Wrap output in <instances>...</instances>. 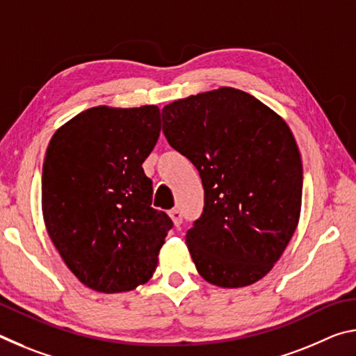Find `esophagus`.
<instances>
[{
  "label": "esophagus",
  "instance_id": "esophagus-1",
  "mask_svg": "<svg viewBox=\"0 0 356 356\" xmlns=\"http://www.w3.org/2000/svg\"><path fill=\"white\" fill-rule=\"evenodd\" d=\"M170 216H171V220H172V222L176 226H180L182 225V212H180L179 209H172V210H170Z\"/></svg>",
  "mask_w": 356,
  "mask_h": 356
}]
</instances>
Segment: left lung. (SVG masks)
Returning <instances> with one entry per match:
<instances>
[{
    "label": "left lung",
    "mask_w": 356,
    "mask_h": 356,
    "mask_svg": "<svg viewBox=\"0 0 356 356\" xmlns=\"http://www.w3.org/2000/svg\"><path fill=\"white\" fill-rule=\"evenodd\" d=\"M168 143L200 171L204 210L186 232L210 284H254L297 229L303 166L286 120L240 89L220 88L161 110Z\"/></svg>",
    "instance_id": "1"
}]
</instances>
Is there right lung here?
Listing matches in <instances>:
<instances>
[{"mask_svg": "<svg viewBox=\"0 0 356 356\" xmlns=\"http://www.w3.org/2000/svg\"><path fill=\"white\" fill-rule=\"evenodd\" d=\"M160 110L94 106L59 127L42 170V213L53 245L84 286L118 293L146 284L172 227L152 204L144 160Z\"/></svg>", "mask_w": 356, "mask_h": 356, "instance_id": "add662e5", "label": "right lung"}]
</instances>
